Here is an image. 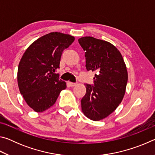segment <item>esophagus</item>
I'll return each mask as SVG.
<instances>
[{
  "label": "esophagus",
  "instance_id": "obj_1",
  "mask_svg": "<svg viewBox=\"0 0 155 155\" xmlns=\"http://www.w3.org/2000/svg\"><path fill=\"white\" fill-rule=\"evenodd\" d=\"M68 84H69V85L70 87H74L76 85H77V83H72V82H68Z\"/></svg>",
  "mask_w": 155,
  "mask_h": 155
}]
</instances>
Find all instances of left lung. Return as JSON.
Here are the masks:
<instances>
[{"mask_svg": "<svg viewBox=\"0 0 155 155\" xmlns=\"http://www.w3.org/2000/svg\"><path fill=\"white\" fill-rule=\"evenodd\" d=\"M78 41L85 52L86 69L96 72L94 85L85 84L81 109L88 118L99 121L121 103L128 81L127 67L120 52L108 41L93 37H83Z\"/></svg>", "mask_w": 155, "mask_h": 155, "instance_id": "8db88e82", "label": "left lung"}]
</instances>
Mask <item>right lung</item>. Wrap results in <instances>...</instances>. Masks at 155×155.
Returning <instances> with one entry per match:
<instances>
[{
    "label": "right lung",
    "instance_id": "1",
    "mask_svg": "<svg viewBox=\"0 0 155 155\" xmlns=\"http://www.w3.org/2000/svg\"><path fill=\"white\" fill-rule=\"evenodd\" d=\"M74 38L52 32L38 38L26 50L18 69V87L26 103L36 112H43L55 103L66 83L59 79L63 51Z\"/></svg>",
    "mask_w": 155,
    "mask_h": 155
}]
</instances>
